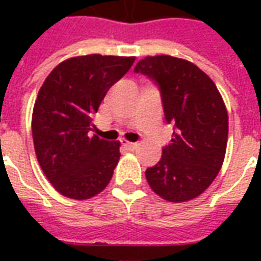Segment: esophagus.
I'll return each instance as SVG.
<instances>
[{
	"instance_id": "obj_1",
	"label": "esophagus",
	"mask_w": 261,
	"mask_h": 261,
	"mask_svg": "<svg viewBox=\"0 0 261 261\" xmlns=\"http://www.w3.org/2000/svg\"><path fill=\"white\" fill-rule=\"evenodd\" d=\"M121 144H123V147L127 148V149H130V151H134L137 147H138V144L137 142H130V141H121Z\"/></svg>"
}]
</instances>
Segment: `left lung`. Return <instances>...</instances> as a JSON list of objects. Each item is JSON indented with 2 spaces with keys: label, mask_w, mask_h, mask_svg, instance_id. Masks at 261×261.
Returning <instances> with one entry per match:
<instances>
[{
  "label": "left lung",
  "mask_w": 261,
  "mask_h": 261,
  "mask_svg": "<svg viewBox=\"0 0 261 261\" xmlns=\"http://www.w3.org/2000/svg\"><path fill=\"white\" fill-rule=\"evenodd\" d=\"M134 72L158 86L173 137L158 164L145 170L153 192L172 202L200 196L218 175L228 142V113L213 80L197 65L170 56L145 57Z\"/></svg>",
  "instance_id": "left-lung-1"
}]
</instances>
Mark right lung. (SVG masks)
Instances as JSON below:
<instances>
[{"label":"right lung","mask_w":261,"mask_h":261,"mask_svg":"<svg viewBox=\"0 0 261 261\" xmlns=\"http://www.w3.org/2000/svg\"><path fill=\"white\" fill-rule=\"evenodd\" d=\"M134 60L100 54L65 60L40 88L32 116L33 144L40 168L63 196L91 198L112 179L120 142L92 136L93 117Z\"/></svg>","instance_id":"right-lung-1"}]
</instances>
